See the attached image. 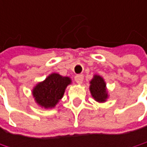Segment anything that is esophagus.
Listing matches in <instances>:
<instances>
[{
    "label": "esophagus",
    "mask_w": 147,
    "mask_h": 147,
    "mask_svg": "<svg viewBox=\"0 0 147 147\" xmlns=\"http://www.w3.org/2000/svg\"><path fill=\"white\" fill-rule=\"evenodd\" d=\"M83 77H84V76H83L82 74H78V75H76V76H75V81L76 82V83L81 84V83H82Z\"/></svg>",
    "instance_id": "esophagus-1"
}]
</instances>
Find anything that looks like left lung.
I'll use <instances>...</instances> for the list:
<instances>
[{
    "instance_id": "obj_1",
    "label": "left lung",
    "mask_w": 147,
    "mask_h": 147,
    "mask_svg": "<svg viewBox=\"0 0 147 147\" xmlns=\"http://www.w3.org/2000/svg\"><path fill=\"white\" fill-rule=\"evenodd\" d=\"M90 83V92L95 100L98 102H104L106 100L108 94L105 89L106 84L103 79L99 76H95Z\"/></svg>"
}]
</instances>
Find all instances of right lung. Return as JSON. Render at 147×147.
<instances>
[{
	"label": "right lung",
	"instance_id": "obj_1",
	"mask_svg": "<svg viewBox=\"0 0 147 147\" xmlns=\"http://www.w3.org/2000/svg\"><path fill=\"white\" fill-rule=\"evenodd\" d=\"M71 83L69 77H63L53 73L41 83H38L33 91L36 102L45 108H53L62 98L65 89Z\"/></svg>",
	"mask_w": 147,
	"mask_h": 147
}]
</instances>
